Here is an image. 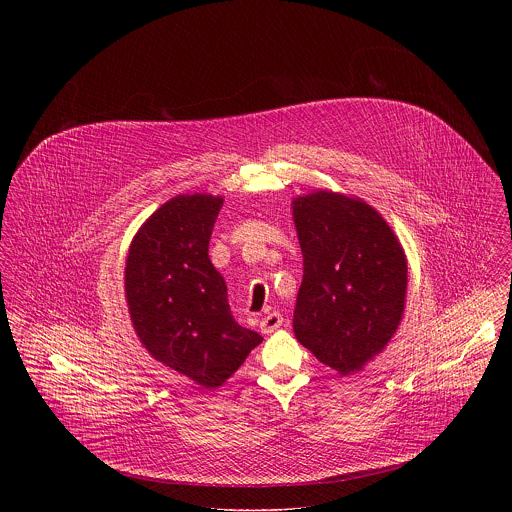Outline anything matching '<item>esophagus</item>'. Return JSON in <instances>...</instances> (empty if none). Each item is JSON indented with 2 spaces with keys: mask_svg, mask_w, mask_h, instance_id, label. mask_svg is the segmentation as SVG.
<instances>
[{
  "mask_svg": "<svg viewBox=\"0 0 512 512\" xmlns=\"http://www.w3.org/2000/svg\"><path fill=\"white\" fill-rule=\"evenodd\" d=\"M282 321H284V317H282L278 311L268 313L266 317H262V321H260V329H262V333L270 335V333H274L276 329H280V327H282Z\"/></svg>",
  "mask_w": 512,
  "mask_h": 512,
  "instance_id": "34e87169",
  "label": "esophagus"
}]
</instances>
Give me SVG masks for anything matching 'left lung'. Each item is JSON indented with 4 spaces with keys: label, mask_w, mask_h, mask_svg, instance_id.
Returning a JSON list of instances; mask_svg holds the SVG:
<instances>
[{
    "label": "left lung",
    "mask_w": 512,
    "mask_h": 512,
    "mask_svg": "<svg viewBox=\"0 0 512 512\" xmlns=\"http://www.w3.org/2000/svg\"><path fill=\"white\" fill-rule=\"evenodd\" d=\"M303 254L295 339L341 376L363 370L400 327L408 262L382 215L359 197L319 189L292 201Z\"/></svg>",
    "instance_id": "obj_1"
}]
</instances>
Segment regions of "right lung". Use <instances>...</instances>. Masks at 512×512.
I'll return each mask as SVG.
<instances>
[{"label": "right lung", "mask_w": 512, "mask_h": 512, "mask_svg": "<svg viewBox=\"0 0 512 512\" xmlns=\"http://www.w3.org/2000/svg\"><path fill=\"white\" fill-rule=\"evenodd\" d=\"M220 195H177L136 232L126 258L130 319L147 353L197 386H222L262 343L232 317L209 258Z\"/></svg>", "instance_id": "obj_1"}]
</instances>
